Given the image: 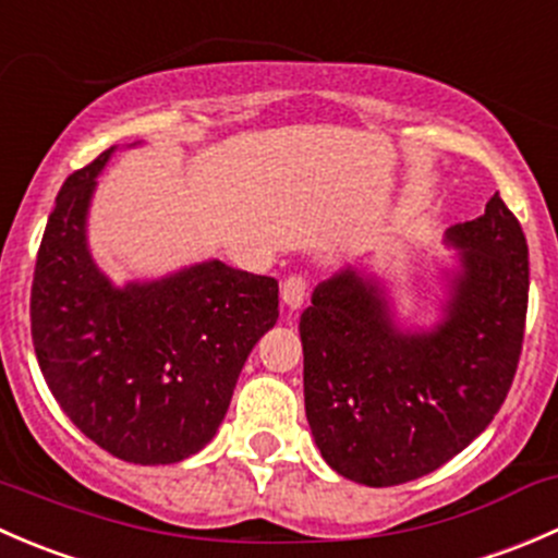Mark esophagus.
<instances>
[{"mask_svg": "<svg viewBox=\"0 0 558 558\" xmlns=\"http://www.w3.org/2000/svg\"><path fill=\"white\" fill-rule=\"evenodd\" d=\"M280 296H283L286 307H291V311H296V307L305 305V300H307L305 275H289V278L283 280V286H280Z\"/></svg>", "mask_w": 558, "mask_h": 558, "instance_id": "1", "label": "esophagus"}]
</instances>
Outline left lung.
Wrapping results in <instances>:
<instances>
[{
	"instance_id": "1",
	"label": "left lung",
	"mask_w": 558,
	"mask_h": 558,
	"mask_svg": "<svg viewBox=\"0 0 558 558\" xmlns=\"http://www.w3.org/2000/svg\"><path fill=\"white\" fill-rule=\"evenodd\" d=\"M461 247L437 329H393L378 286L353 269L313 291L302 313L305 413L331 470L399 486L464 451L502 408L521 359L529 247L502 196L448 229Z\"/></svg>"
}]
</instances>
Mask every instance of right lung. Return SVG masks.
<instances>
[{
    "label": "right lung",
    "instance_id": "right-lung-1",
    "mask_svg": "<svg viewBox=\"0 0 558 558\" xmlns=\"http://www.w3.org/2000/svg\"><path fill=\"white\" fill-rule=\"evenodd\" d=\"M112 148L56 196L32 280V342L72 424L134 464L213 440L247 353L278 320V280L205 262L116 289L86 247V210Z\"/></svg>",
    "mask_w": 558,
    "mask_h": 558
}]
</instances>
